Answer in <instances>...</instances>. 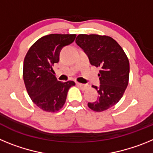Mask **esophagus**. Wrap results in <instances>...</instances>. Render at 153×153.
<instances>
[{"label": "esophagus", "instance_id": "34e87169", "mask_svg": "<svg viewBox=\"0 0 153 153\" xmlns=\"http://www.w3.org/2000/svg\"><path fill=\"white\" fill-rule=\"evenodd\" d=\"M76 84L79 87H80L82 90H86V88H87V86H88V85H86V84H83V83H78V82H76Z\"/></svg>", "mask_w": 153, "mask_h": 153}]
</instances>
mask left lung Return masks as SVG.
<instances>
[{"label":"left lung","instance_id":"8db88e82","mask_svg":"<svg viewBox=\"0 0 153 153\" xmlns=\"http://www.w3.org/2000/svg\"><path fill=\"white\" fill-rule=\"evenodd\" d=\"M76 43L88 56L90 63L100 70L97 100L88 102V106L96 112L106 110L122 98L128 86L129 62L125 52L114 39L97 34H79Z\"/></svg>","mask_w":153,"mask_h":153}]
</instances>
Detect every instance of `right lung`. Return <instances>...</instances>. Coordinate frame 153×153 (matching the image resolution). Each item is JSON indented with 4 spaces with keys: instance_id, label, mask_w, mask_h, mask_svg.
I'll list each match as a JSON object with an SVG mask.
<instances>
[{
    "instance_id": "1",
    "label": "right lung",
    "mask_w": 153,
    "mask_h": 153,
    "mask_svg": "<svg viewBox=\"0 0 153 153\" xmlns=\"http://www.w3.org/2000/svg\"><path fill=\"white\" fill-rule=\"evenodd\" d=\"M76 36L52 33L42 36L31 46L24 58L23 77L27 91L44 111L54 113L61 109L69 89L75 85L71 80L58 81L52 67L59 62L62 48L72 44Z\"/></svg>"
}]
</instances>
